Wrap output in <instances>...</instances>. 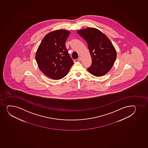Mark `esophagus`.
Wrapping results in <instances>:
<instances>
[{"instance_id": "obj_1", "label": "esophagus", "mask_w": 148, "mask_h": 148, "mask_svg": "<svg viewBox=\"0 0 148 148\" xmlns=\"http://www.w3.org/2000/svg\"><path fill=\"white\" fill-rule=\"evenodd\" d=\"M77 59H78V60L81 61V58H80V57H79V58H78Z\"/></svg>"}]
</instances>
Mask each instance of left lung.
<instances>
[{"label": "left lung", "instance_id": "1", "mask_svg": "<svg viewBox=\"0 0 148 148\" xmlns=\"http://www.w3.org/2000/svg\"><path fill=\"white\" fill-rule=\"evenodd\" d=\"M77 33L85 40L90 52L92 62L88 71L95 76L106 75L116 58V51L110 41L95 28H86Z\"/></svg>", "mask_w": 148, "mask_h": 148}]
</instances>
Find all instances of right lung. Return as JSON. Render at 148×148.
Segmentation results:
<instances>
[{
	"label": "right lung",
	"instance_id": "obj_1",
	"mask_svg": "<svg viewBox=\"0 0 148 148\" xmlns=\"http://www.w3.org/2000/svg\"><path fill=\"white\" fill-rule=\"evenodd\" d=\"M70 33L62 29L49 33L44 38L36 53V59L40 70L53 79L64 77L73 65V60L65 46Z\"/></svg>",
	"mask_w": 148,
	"mask_h": 148
}]
</instances>
